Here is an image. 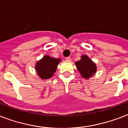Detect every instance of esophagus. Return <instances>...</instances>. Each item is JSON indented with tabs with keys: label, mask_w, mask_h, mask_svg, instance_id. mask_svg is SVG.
<instances>
[{
	"label": "esophagus",
	"mask_w": 128,
	"mask_h": 128,
	"mask_svg": "<svg viewBox=\"0 0 128 128\" xmlns=\"http://www.w3.org/2000/svg\"><path fill=\"white\" fill-rule=\"evenodd\" d=\"M66 61H70L71 60V57H66Z\"/></svg>",
	"instance_id": "esophagus-1"
}]
</instances>
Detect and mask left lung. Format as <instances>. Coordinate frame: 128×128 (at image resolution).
I'll use <instances>...</instances> for the list:
<instances>
[{"instance_id":"1","label":"left lung","mask_w":128,"mask_h":128,"mask_svg":"<svg viewBox=\"0 0 128 128\" xmlns=\"http://www.w3.org/2000/svg\"><path fill=\"white\" fill-rule=\"evenodd\" d=\"M78 71H80L82 77L88 79L96 72V64L87 56L83 55L82 59L75 63Z\"/></svg>"}]
</instances>
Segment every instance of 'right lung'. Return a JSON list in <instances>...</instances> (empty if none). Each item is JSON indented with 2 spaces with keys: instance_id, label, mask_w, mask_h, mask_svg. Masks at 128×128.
Listing matches in <instances>:
<instances>
[{
  "instance_id": "1",
  "label": "right lung",
  "mask_w": 128,
  "mask_h": 128,
  "mask_svg": "<svg viewBox=\"0 0 128 128\" xmlns=\"http://www.w3.org/2000/svg\"><path fill=\"white\" fill-rule=\"evenodd\" d=\"M60 61L61 59H55L48 55L44 56L36 65V71L38 76L44 80L51 78L56 71L57 65Z\"/></svg>"
}]
</instances>
